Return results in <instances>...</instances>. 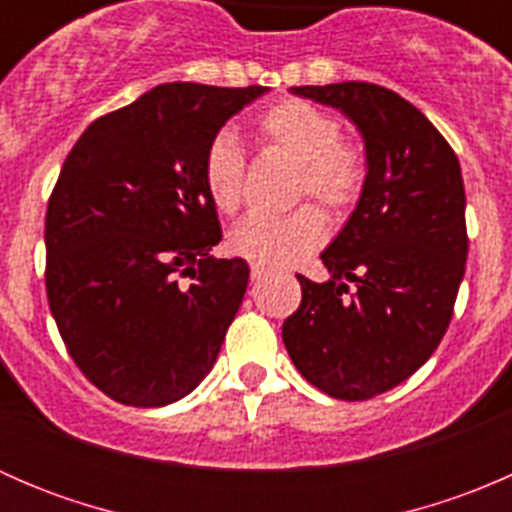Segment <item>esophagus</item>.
<instances>
[{"instance_id": "1", "label": "esophagus", "mask_w": 512, "mask_h": 512, "mask_svg": "<svg viewBox=\"0 0 512 512\" xmlns=\"http://www.w3.org/2000/svg\"><path fill=\"white\" fill-rule=\"evenodd\" d=\"M250 275H252V280H265V277L270 275V267H267V265H257V262H252V265H250Z\"/></svg>"}]
</instances>
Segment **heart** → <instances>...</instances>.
Instances as JSON below:
<instances>
[{
    "instance_id": "obj_1",
    "label": "heart",
    "mask_w": 512,
    "mask_h": 512,
    "mask_svg": "<svg viewBox=\"0 0 512 512\" xmlns=\"http://www.w3.org/2000/svg\"><path fill=\"white\" fill-rule=\"evenodd\" d=\"M250 138L267 156L297 165L294 200L314 198L329 213H347L366 183V156L354 141L342 138V123L324 108L302 98H285L257 116ZM247 160L230 136L220 133L203 156V183L210 203L223 215H235L245 200ZM327 237V220L314 205L292 213L252 215L230 232V250L257 265H292L312 255Z\"/></svg>"
}]
</instances>
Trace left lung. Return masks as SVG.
<instances>
[{
  "label": "left lung",
  "instance_id": "8db88e82",
  "mask_svg": "<svg viewBox=\"0 0 512 512\" xmlns=\"http://www.w3.org/2000/svg\"><path fill=\"white\" fill-rule=\"evenodd\" d=\"M289 91L339 108L359 128L366 183L322 252L329 280L297 275L302 302L282 339L319 391L374 399L421 369L451 324L468 257L461 163L436 126L384 86L344 81Z\"/></svg>",
  "mask_w": 512,
  "mask_h": 512
}]
</instances>
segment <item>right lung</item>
<instances>
[{
	"instance_id": "right-lung-1",
	"label": "right lung",
	"mask_w": 512,
	"mask_h": 512,
	"mask_svg": "<svg viewBox=\"0 0 512 512\" xmlns=\"http://www.w3.org/2000/svg\"><path fill=\"white\" fill-rule=\"evenodd\" d=\"M265 91L160 84L96 118L64 160L46 208V297L71 359L118 404H173L218 359L250 267L210 255L223 232L203 156Z\"/></svg>"
}]
</instances>
